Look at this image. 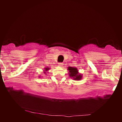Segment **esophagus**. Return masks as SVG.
Wrapping results in <instances>:
<instances>
[{"instance_id":"esophagus-1","label":"esophagus","mask_w":122,"mask_h":122,"mask_svg":"<svg viewBox=\"0 0 122 122\" xmlns=\"http://www.w3.org/2000/svg\"><path fill=\"white\" fill-rule=\"evenodd\" d=\"M58 65H59V66H63V63H58Z\"/></svg>"}]
</instances>
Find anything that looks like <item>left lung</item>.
<instances>
[{"label": "left lung", "mask_w": 122, "mask_h": 122, "mask_svg": "<svg viewBox=\"0 0 122 122\" xmlns=\"http://www.w3.org/2000/svg\"><path fill=\"white\" fill-rule=\"evenodd\" d=\"M67 70L68 71L69 77L72 78L74 81H80L82 79V74L79 73L78 68L74 66H68Z\"/></svg>", "instance_id": "left-lung-1"}]
</instances>
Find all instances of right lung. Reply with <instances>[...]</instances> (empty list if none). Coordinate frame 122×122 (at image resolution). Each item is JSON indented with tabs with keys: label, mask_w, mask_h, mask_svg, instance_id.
<instances>
[{
	"label": "right lung",
	"mask_w": 122,
	"mask_h": 122,
	"mask_svg": "<svg viewBox=\"0 0 122 122\" xmlns=\"http://www.w3.org/2000/svg\"><path fill=\"white\" fill-rule=\"evenodd\" d=\"M50 69V68L49 67H46L44 68V69L43 70V72H44V74H46V73H49L48 72V71H49V70ZM39 78H41V76H39Z\"/></svg>",
	"instance_id": "add662e5"
}]
</instances>
